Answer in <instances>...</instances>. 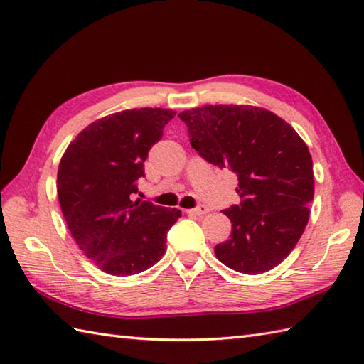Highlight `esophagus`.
Segmentation results:
<instances>
[{
	"label": "esophagus",
	"mask_w": 364,
	"mask_h": 364,
	"mask_svg": "<svg viewBox=\"0 0 364 364\" xmlns=\"http://www.w3.org/2000/svg\"><path fill=\"white\" fill-rule=\"evenodd\" d=\"M208 211V206H205V205H198L197 208H194V210H189L188 213L189 214H194V215H205Z\"/></svg>",
	"instance_id": "34e87169"
}]
</instances>
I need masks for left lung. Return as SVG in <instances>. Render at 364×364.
Wrapping results in <instances>:
<instances>
[{"mask_svg": "<svg viewBox=\"0 0 364 364\" xmlns=\"http://www.w3.org/2000/svg\"><path fill=\"white\" fill-rule=\"evenodd\" d=\"M202 158L237 175L241 203L223 214L231 235L214 247L236 272H267L297 245L314 197L313 159L289 123L264 107L208 105L178 114Z\"/></svg>", "mask_w": 364, "mask_h": 364, "instance_id": "left-lung-1", "label": "left lung"}]
</instances>
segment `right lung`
<instances>
[{
	"instance_id": "add662e5",
	"label": "right lung",
	"mask_w": 364,
	"mask_h": 364,
	"mask_svg": "<svg viewBox=\"0 0 364 364\" xmlns=\"http://www.w3.org/2000/svg\"><path fill=\"white\" fill-rule=\"evenodd\" d=\"M175 111L141 107L90 123L67 146L58 197L82 253L103 272L127 277L154 266L181 211L131 200L144 162Z\"/></svg>"
}]
</instances>
